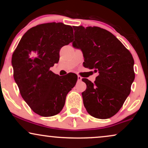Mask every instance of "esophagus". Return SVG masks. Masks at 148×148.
Segmentation results:
<instances>
[{"label":"esophagus","instance_id":"34e87169","mask_svg":"<svg viewBox=\"0 0 148 148\" xmlns=\"http://www.w3.org/2000/svg\"><path fill=\"white\" fill-rule=\"evenodd\" d=\"M82 77L81 76H79V75H78L77 76V80L79 81V82H80V81H82Z\"/></svg>","mask_w":148,"mask_h":148}]
</instances>
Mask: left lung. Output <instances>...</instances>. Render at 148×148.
<instances>
[{
    "mask_svg": "<svg viewBox=\"0 0 148 148\" xmlns=\"http://www.w3.org/2000/svg\"><path fill=\"white\" fill-rule=\"evenodd\" d=\"M74 47L82 50L84 66L98 72L94 83L82 79L84 104L91 116L110 118L123 106L135 79L132 54L110 32L98 27L74 26Z\"/></svg>",
    "mask_w": 148,
    "mask_h": 148,
    "instance_id": "1",
    "label": "left lung"
}]
</instances>
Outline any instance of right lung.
<instances>
[{
  "label": "right lung",
  "instance_id": "obj_1",
  "mask_svg": "<svg viewBox=\"0 0 148 148\" xmlns=\"http://www.w3.org/2000/svg\"><path fill=\"white\" fill-rule=\"evenodd\" d=\"M71 26L47 23L32 27L24 34L12 56L13 77L22 98L42 116H52L62 110L66 96L75 86L77 75L65 77L50 70L59 60L62 46L73 41Z\"/></svg>",
  "mask_w": 148,
  "mask_h": 148
}]
</instances>
